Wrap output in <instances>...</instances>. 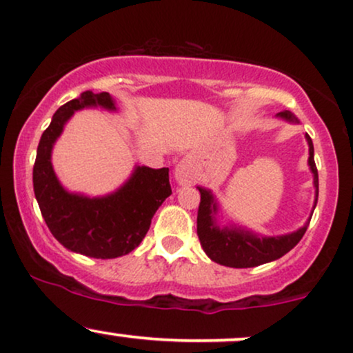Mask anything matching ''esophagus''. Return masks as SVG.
Here are the masks:
<instances>
[{"instance_id": "34e87169", "label": "esophagus", "mask_w": 353, "mask_h": 353, "mask_svg": "<svg viewBox=\"0 0 353 353\" xmlns=\"http://www.w3.org/2000/svg\"><path fill=\"white\" fill-rule=\"evenodd\" d=\"M174 174H176V181L182 185L192 184V182H195V177H197V174H195L194 163L189 158L181 159L179 163H177Z\"/></svg>"}]
</instances>
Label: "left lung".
<instances>
[{
	"instance_id": "1",
	"label": "left lung",
	"mask_w": 353,
	"mask_h": 353,
	"mask_svg": "<svg viewBox=\"0 0 353 353\" xmlns=\"http://www.w3.org/2000/svg\"><path fill=\"white\" fill-rule=\"evenodd\" d=\"M278 117L298 123V118L288 110L279 112ZM305 139L309 143V165L314 174V188H316V202H314L316 209L317 195H319V176L314 163V146L309 134H305ZM199 192H201V203L197 212V235L207 256L219 265L230 266V268H253L263 263L278 260L294 248L307 230L309 222L298 232L281 236H258L241 228H220L217 225V201L210 190L199 188Z\"/></svg>"
}]
</instances>
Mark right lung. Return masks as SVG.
Here are the masks:
<instances>
[{
  "label": "right lung",
  "instance_id": "right-lung-1",
  "mask_svg": "<svg viewBox=\"0 0 353 353\" xmlns=\"http://www.w3.org/2000/svg\"><path fill=\"white\" fill-rule=\"evenodd\" d=\"M85 107L117 110L110 93L88 90L54 113L37 146L32 169L34 194L42 217L59 243L70 252L108 260L133 252L141 243L152 215L172 190L168 168L138 165L121 189L105 197L90 199L67 192L55 177L50 151L65 121Z\"/></svg>",
  "mask_w": 353,
  "mask_h": 353
}]
</instances>
